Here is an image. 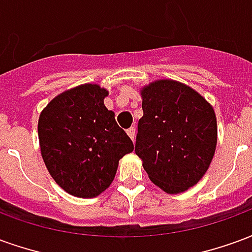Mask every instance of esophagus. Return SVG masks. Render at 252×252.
Returning <instances> with one entry per match:
<instances>
[{
  "mask_svg": "<svg viewBox=\"0 0 252 252\" xmlns=\"http://www.w3.org/2000/svg\"><path fill=\"white\" fill-rule=\"evenodd\" d=\"M135 131H136L135 126H131L129 129H126V133H128V136L132 139V142H135Z\"/></svg>",
  "mask_w": 252,
  "mask_h": 252,
  "instance_id": "34e87169",
  "label": "esophagus"
}]
</instances>
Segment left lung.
I'll use <instances>...</instances> for the list:
<instances>
[{
	"label": "left lung",
	"instance_id": "1",
	"mask_svg": "<svg viewBox=\"0 0 252 252\" xmlns=\"http://www.w3.org/2000/svg\"><path fill=\"white\" fill-rule=\"evenodd\" d=\"M143 117L135 153L148 178L178 194L205 175L217 144L215 110L194 89L174 79H157L140 89Z\"/></svg>",
	"mask_w": 252,
	"mask_h": 252
}]
</instances>
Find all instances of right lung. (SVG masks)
Returning <instances> with one entry per match:
<instances>
[{"mask_svg":"<svg viewBox=\"0 0 252 252\" xmlns=\"http://www.w3.org/2000/svg\"><path fill=\"white\" fill-rule=\"evenodd\" d=\"M97 83H83L58 94L37 123L41 158L54 181L68 194L93 198L115 180L119 160L133 143L117 126L115 112Z\"/></svg>","mask_w":252,"mask_h":252,"instance_id":"add662e5","label":"right lung"}]
</instances>
